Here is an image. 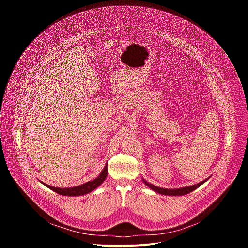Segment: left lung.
I'll use <instances>...</instances> for the list:
<instances>
[{"label":"left lung","mask_w":248,"mask_h":248,"mask_svg":"<svg viewBox=\"0 0 248 248\" xmlns=\"http://www.w3.org/2000/svg\"><path fill=\"white\" fill-rule=\"evenodd\" d=\"M207 180L197 184V185H194V186H186V187H182V188H176V189H168V188H161V187H158V186H155L151 184H148L146 181L143 180V183L149 186L151 189H153L154 191L158 192V193H161V194H164V195H171V196H180V195H185V194H187L191 191H193L194 189H196L197 187H199L201 185H203Z\"/></svg>","instance_id":"left-lung-1"}]
</instances>
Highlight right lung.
<instances>
[{"mask_svg":"<svg viewBox=\"0 0 248 248\" xmlns=\"http://www.w3.org/2000/svg\"><path fill=\"white\" fill-rule=\"evenodd\" d=\"M108 174V163L106 164V166L104 167L103 170L101 171V173L98 175V178H96L95 180L88 182L86 184H83L81 186H75V187H67V188H60V187H54L51 186L49 185H45L47 187H49L50 189L54 190L55 192L61 194V195H65V196H78V195H83L86 193L91 192L92 190H94L95 188H97L106 179V176Z\"/></svg>","mask_w":248,"mask_h":248,"instance_id":"add662e5","label":"right lung"}]
</instances>
